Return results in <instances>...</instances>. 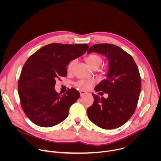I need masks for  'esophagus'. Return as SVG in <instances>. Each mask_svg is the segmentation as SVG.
<instances>
[{"mask_svg":"<svg viewBox=\"0 0 161 161\" xmlns=\"http://www.w3.org/2000/svg\"><path fill=\"white\" fill-rule=\"evenodd\" d=\"M80 96H82L85 95V94H86V92L83 91V90H80Z\"/></svg>","mask_w":161,"mask_h":161,"instance_id":"obj_1","label":"esophagus"}]
</instances>
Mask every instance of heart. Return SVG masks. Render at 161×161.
I'll list each match as a JSON object with an SVG mask.
<instances>
[{"instance_id":"1","label":"heart","mask_w":161,"mask_h":161,"mask_svg":"<svg viewBox=\"0 0 161 161\" xmlns=\"http://www.w3.org/2000/svg\"><path fill=\"white\" fill-rule=\"evenodd\" d=\"M86 62L88 64L94 69H97L103 63L102 58L97 54H92L88 56L86 58ZM77 63V59L74 58L69 62L67 65V71L71 72L76 64ZM94 84V81L93 80H79L75 83V85L81 90H88Z\"/></svg>"}]
</instances>
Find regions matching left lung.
I'll use <instances>...</instances> for the list:
<instances>
[{
    "label": "left lung",
    "mask_w": 161,
    "mask_h": 161,
    "mask_svg": "<svg viewBox=\"0 0 161 161\" xmlns=\"http://www.w3.org/2000/svg\"><path fill=\"white\" fill-rule=\"evenodd\" d=\"M92 52L103 55L108 60L106 78L95 87L96 92L102 91L108 97L92 94L94 101L87 109L88 117L102 129L118 128L128 121L136 108L142 88L138 68L133 58L116 45L95 44L87 53Z\"/></svg>",
    "instance_id": "left-lung-1"
}]
</instances>
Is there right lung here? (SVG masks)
I'll return each instance as SVG.
<instances>
[{
	"instance_id": "1",
	"label": "right lung",
	"mask_w": 161,
	"mask_h": 161,
	"mask_svg": "<svg viewBox=\"0 0 161 161\" xmlns=\"http://www.w3.org/2000/svg\"><path fill=\"white\" fill-rule=\"evenodd\" d=\"M86 44L46 45L26 61L18 80L20 103L27 117L36 125L50 127L64 121L71 106L80 97L75 88L63 95L55 90L56 80L67 76L69 62L83 55Z\"/></svg>"
}]
</instances>
